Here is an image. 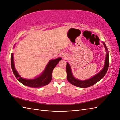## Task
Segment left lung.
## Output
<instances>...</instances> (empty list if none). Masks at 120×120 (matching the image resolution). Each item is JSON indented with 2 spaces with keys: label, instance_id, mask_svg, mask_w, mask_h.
Segmentation results:
<instances>
[{
  "label": "left lung",
  "instance_id": "left-lung-1",
  "mask_svg": "<svg viewBox=\"0 0 120 120\" xmlns=\"http://www.w3.org/2000/svg\"><path fill=\"white\" fill-rule=\"evenodd\" d=\"M105 48L106 49V51L107 52L106 57L105 59V63L104 68L102 69L100 72H99L98 74L96 75L92 78H90L89 79L85 81H81L79 79H76L72 75L71 68L70 64L68 63H67L66 66V71L67 74V79L69 82H70L71 84L73 85L79 87V88H88L90 86L95 84L99 81L102 79L105 75L106 74V72L108 71L109 65V52L108 51V49L107 46L105 44V43L103 42Z\"/></svg>",
  "mask_w": 120,
  "mask_h": 120
}]
</instances>
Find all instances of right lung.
I'll return each mask as SVG.
<instances>
[{
    "mask_svg": "<svg viewBox=\"0 0 120 120\" xmlns=\"http://www.w3.org/2000/svg\"><path fill=\"white\" fill-rule=\"evenodd\" d=\"M61 60V57L50 60L42 73L34 79H28L21 78L15 70L14 64L13 54L11 55V66L13 73L17 79L23 85L34 88H38L48 85L52 79V71L54 68Z\"/></svg>",
    "mask_w": 120,
    "mask_h": 120,
    "instance_id": "add662e5",
    "label": "right lung"
}]
</instances>
